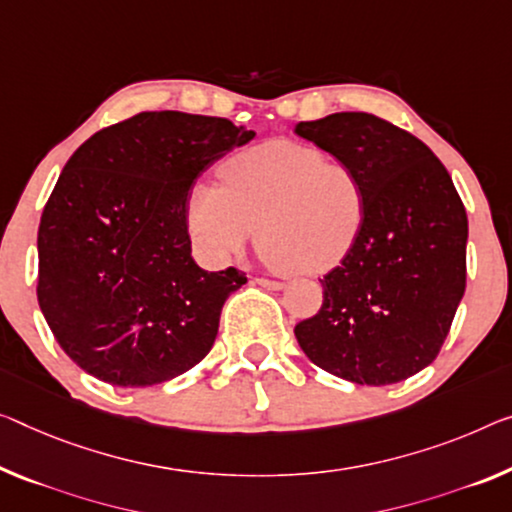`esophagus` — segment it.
I'll list each match as a JSON object with an SVG mask.
<instances>
[{"label":"esophagus","mask_w":512,"mask_h":512,"mask_svg":"<svg viewBox=\"0 0 512 512\" xmlns=\"http://www.w3.org/2000/svg\"><path fill=\"white\" fill-rule=\"evenodd\" d=\"M254 283H258V286H263L267 290H283V283L281 281H272V279H254Z\"/></svg>","instance_id":"esophagus-1"}]
</instances>
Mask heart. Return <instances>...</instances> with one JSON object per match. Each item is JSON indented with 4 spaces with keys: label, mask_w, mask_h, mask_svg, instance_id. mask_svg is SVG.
<instances>
[{
    "label": "heart",
    "mask_w": 512,
    "mask_h": 512,
    "mask_svg": "<svg viewBox=\"0 0 512 512\" xmlns=\"http://www.w3.org/2000/svg\"><path fill=\"white\" fill-rule=\"evenodd\" d=\"M366 217L368 190L355 164L302 141L272 139L229 157L222 185H194L187 229L210 263L238 256L258 229L267 265L322 274L357 245Z\"/></svg>",
    "instance_id": "heart-1"
}]
</instances>
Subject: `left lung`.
<instances>
[{
	"label": "left lung",
	"instance_id": "left-lung-1",
	"mask_svg": "<svg viewBox=\"0 0 512 512\" xmlns=\"http://www.w3.org/2000/svg\"><path fill=\"white\" fill-rule=\"evenodd\" d=\"M361 171L368 217L357 245L320 279L322 306L295 325L313 364L355 384H396L432 364L467 281V212L435 153L366 112L295 125Z\"/></svg>",
	"mask_w": 512,
	"mask_h": 512
}]
</instances>
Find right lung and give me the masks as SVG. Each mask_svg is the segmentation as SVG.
<instances>
[{"label":"right lung","instance_id":"right-lung-1","mask_svg":"<svg viewBox=\"0 0 512 512\" xmlns=\"http://www.w3.org/2000/svg\"><path fill=\"white\" fill-rule=\"evenodd\" d=\"M254 137L229 119L162 109L70 155L38 226V304L82 371L153 387L208 355L247 277L196 265L187 201L203 171Z\"/></svg>","mask_w":512,"mask_h":512}]
</instances>
